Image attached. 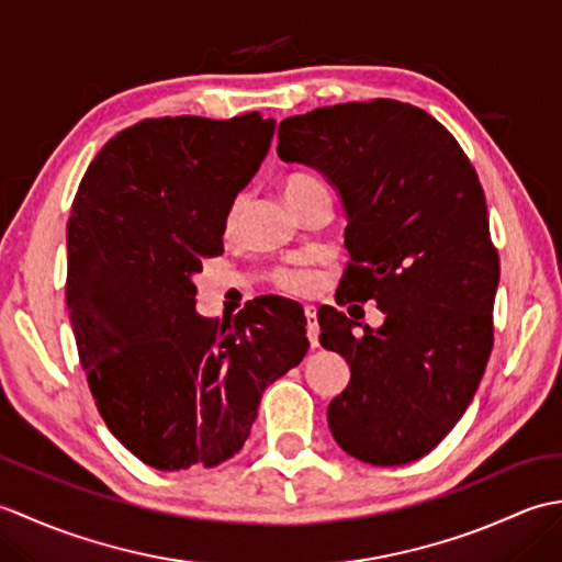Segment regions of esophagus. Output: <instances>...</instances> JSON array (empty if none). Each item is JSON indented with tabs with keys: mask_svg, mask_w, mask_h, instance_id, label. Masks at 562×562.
Instances as JSON below:
<instances>
[{
	"mask_svg": "<svg viewBox=\"0 0 562 562\" xmlns=\"http://www.w3.org/2000/svg\"><path fill=\"white\" fill-rule=\"evenodd\" d=\"M304 316H306V336L312 348H318V318H316V308L314 306H304Z\"/></svg>",
	"mask_w": 562,
	"mask_h": 562,
	"instance_id": "34e87169",
	"label": "esophagus"
}]
</instances>
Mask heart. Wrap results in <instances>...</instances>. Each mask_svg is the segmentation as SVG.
Returning <instances> with one entry per match:
<instances>
[{
  "label": "heart",
  "mask_w": 562,
  "mask_h": 562,
  "mask_svg": "<svg viewBox=\"0 0 562 562\" xmlns=\"http://www.w3.org/2000/svg\"><path fill=\"white\" fill-rule=\"evenodd\" d=\"M321 190H326V186L312 173L294 171V173H288L282 178V193L290 200V205L294 210H300L308 198H312L314 193H321ZM241 214H244V198H236L232 202V207L226 210V220H224L226 229L229 232L236 229ZM272 282L278 284L280 290L292 292V294H302V292L312 290V274H308L306 270H300V268H278L272 272Z\"/></svg>",
  "instance_id": "obj_1"
}]
</instances>
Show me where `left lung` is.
<instances>
[{
  "label": "left lung",
  "mask_w": 562,
  "mask_h": 562,
  "mask_svg": "<svg viewBox=\"0 0 562 562\" xmlns=\"http://www.w3.org/2000/svg\"><path fill=\"white\" fill-rule=\"evenodd\" d=\"M278 139L280 159L318 169L348 212L336 302L386 316L357 337L362 324L318 312L321 345L352 372L330 432L364 463H411L461 420L493 350L499 258L479 173L445 125L393 99L284 117Z\"/></svg>",
  "instance_id": "1"
}]
</instances>
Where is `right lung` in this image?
Returning <instances> with one entry per match:
<instances>
[{"instance_id": "add662e5", "label": "right lung", "mask_w": 562, "mask_h": 562, "mask_svg": "<svg viewBox=\"0 0 562 562\" xmlns=\"http://www.w3.org/2000/svg\"><path fill=\"white\" fill-rule=\"evenodd\" d=\"M274 121L147 117L105 142L67 220V308L91 396L115 439L159 471L212 469L244 447L262 391L308 350L304 312L266 296L232 324L195 314L193 274L222 254L226 210Z\"/></svg>"}]
</instances>
